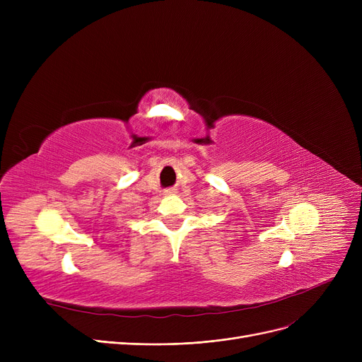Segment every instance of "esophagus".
<instances>
[{
  "mask_svg": "<svg viewBox=\"0 0 362 362\" xmlns=\"http://www.w3.org/2000/svg\"><path fill=\"white\" fill-rule=\"evenodd\" d=\"M164 195H167V197H173V195H176V191H175V189H165V191H164Z\"/></svg>",
  "mask_w": 362,
  "mask_h": 362,
  "instance_id": "1",
  "label": "esophagus"
}]
</instances>
